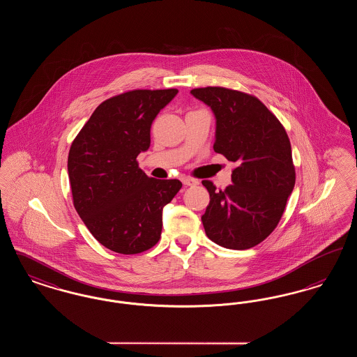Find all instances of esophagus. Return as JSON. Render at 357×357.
Listing matches in <instances>:
<instances>
[{"instance_id": "obj_1", "label": "esophagus", "mask_w": 357, "mask_h": 357, "mask_svg": "<svg viewBox=\"0 0 357 357\" xmlns=\"http://www.w3.org/2000/svg\"><path fill=\"white\" fill-rule=\"evenodd\" d=\"M182 182H183L185 186H197V185L199 183L198 179L191 178V176H183V178H182Z\"/></svg>"}]
</instances>
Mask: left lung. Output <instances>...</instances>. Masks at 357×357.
<instances>
[{"instance_id": "left-lung-1", "label": "left lung", "mask_w": 357, "mask_h": 357, "mask_svg": "<svg viewBox=\"0 0 357 357\" xmlns=\"http://www.w3.org/2000/svg\"><path fill=\"white\" fill-rule=\"evenodd\" d=\"M191 93L215 115L214 151L236 165L233 185L225 190L202 181L210 194L202 215L206 236L227 249L255 248L277 227L294 187L288 134L250 93L223 86L195 88Z\"/></svg>"}]
</instances>
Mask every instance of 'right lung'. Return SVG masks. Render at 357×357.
I'll return each mask as SVG.
<instances>
[{"label": "right lung", "instance_id": "obj_1", "mask_svg": "<svg viewBox=\"0 0 357 357\" xmlns=\"http://www.w3.org/2000/svg\"><path fill=\"white\" fill-rule=\"evenodd\" d=\"M178 89H134L93 111L73 139L68 175L73 206L107 249L137 255L162 234V210L182 188L178 179H155L136 160L150 147L151 124Z\"/></svg>", "mask_w": 357, "mask_h": 357}]
</instances>
